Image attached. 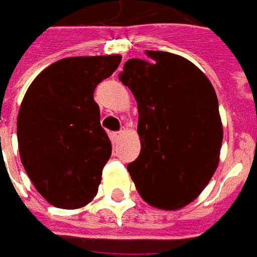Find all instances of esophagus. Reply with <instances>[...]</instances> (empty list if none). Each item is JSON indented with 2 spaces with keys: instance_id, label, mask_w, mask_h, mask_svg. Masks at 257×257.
Wrapping results in <instances>:
<instances>
[{
  "instance_id": "1",
  "label": "esophagus",
  "mask_w": 257,
  "mask_h": 257,
  "mask_svg": "<svg viewBox=\"0 0 257 257\" xmlns=\"http://www.w3.org/2000/svg\"><path fill=\"white\" fill-rule=\"evenodd\" d=\"M123 134H125V131H123V129H121V131H118V132H115V134H114V139H115V140L121 139V138H122V136H123Z\"/></svg>"
}]
</instances>
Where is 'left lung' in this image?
Wrapping results in <instances>:
<instances>
[{"label":"left lung","instance_id":"left-lung-1","mask_svg":"<svg viewBox=\"0 0 257 257\" xmlns=\"http://www.w3.org/2000/svg\"><path fill=\"white\" fill-rule=\"evenodd\" d=\"M129 59L119 81L138 101L139 157L128 172L142 198L156 208H183L209 183L223 142L213 86L187 59L147 51Z\"/></svg>","mask_w":257,"mask_h":257}]
</instances>
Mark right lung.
I'll return each mask as SVG.
<instances>
[{"mask_svg": "<svg viewBox=\"0 0 257 257\" xmlns=\"http://www.w3.org/2000/svg\"><path fill=\"white\" fill-rule=\"evenodd\" d=\"M119 62V55L62 59L38 74L26 92L18 115L20 160L53 206L79 208L97 193L111 143L93 92Z\"/></svg>", "mask_w": 257, "mask_h": 257, "instance_id": "add662e5", "label": "right lung"}]
</instances>
